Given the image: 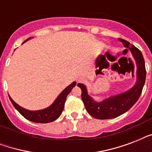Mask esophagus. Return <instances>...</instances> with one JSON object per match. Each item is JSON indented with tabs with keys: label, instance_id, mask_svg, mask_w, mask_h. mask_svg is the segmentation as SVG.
<instances>
[{
	"label": "esophagus",
	"instance_id": "1",
	"mask_svg": "<svg viewBox=\"0 0 152 152\" xmlns=\"http://www.w3.org/2000/svg\"><path fill=\"white\" fill-rule=\"evenodd\" d=\"M82 81H83V79L82 78L77 79V83H80V82H82Z\"/></svg>",
	"mask_w": 152,
	"mask_h": 152
}]
</instances>
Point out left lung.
I'll return each instance as SVG.
<instances>
[{"label":"left lung","instance_id":"8db88e82","mask_svg":"<svg viewBox=\"0 0 152 152\" xmlns=\"http://www.w3.org/2000/svg\"><path fill=\"white\" fill-rule=\"evenodd\" d=\"M125 47H129L137 64V81L135 86L130 90L122 94L109 98L101 102H96L88 95L85 86L78 83L77 86L82 91L81 98L88 113L93 118L97 119H110L117 118L128 111L139 99L144 88L146 79L145 63L142 53L136 46H130L128 41L122 39H118Z\"/></svg>","mask_w":152,"mask_h":152}]
</instances>
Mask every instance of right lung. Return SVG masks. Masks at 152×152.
I'll return each instance as SVG.
<instances>
[{
	"instance_id": "add662e5",
	"label": "right lung",
	"mask_w": 152,
	"mask_h": 152,
	"mask_svg": "<svg viewBox=\"0 0 152 152\" xmlns=\"http://www.w3.org/2000/svg\"><path fill=\"white\" fill-rule=\"evenodd\" d=\"M28 39H27V40H25L24 42L27 41ZM76 82H73L70 85L68 86L60 94L59 96L57 98V99L55 100L54 102L50 107L45 109V110H27L23 109V107L19 106L18 104L15 103V102L11 99L10 96H9V99H10V101L12 102V103L14 106V107L26 119L31 121L32 122L35 123H49L57 119L60 117V115L61 114L62 111L64 110V102H65L67 96L70 93L72 89L76 86Z\"/></svg>"
}]
</instances>
